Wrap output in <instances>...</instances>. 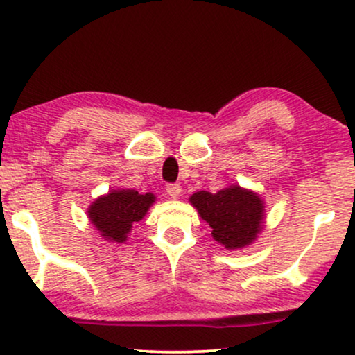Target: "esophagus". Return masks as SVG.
<instances>
[{
    "label": "esophagus",
    "instance_id": "esophagus-1",
    "mask_svg": "<svg viewBox=\"0 0 355 355\" xmlns=\"http://www.w3.org/2000/svg\"><path fill=\"white\" fill-rule=\"evenodd\" d=\"M181 184H168L166 186V192L169 193V197L171 198H178L181 196Z\"/></svg>",
    "mask_w": 355,
    "mask_h": 355
}]
</instances>
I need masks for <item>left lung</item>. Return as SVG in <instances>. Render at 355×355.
<instances>
[{
	"label": "left lung",
	"mask_w": 355,
	"mask_h": 355,
	"mask_svg": "<svg viewBox=\"0 0 355 355\" xmlns=\"http://www.w3.org/2000/svg\"><path fill=\"white\" fill-rule=\"evenodd\" d=\"M191 203L210 225L215 241L226 249L252 244L261 230L263 203L259 196L239 186L216 193L200 191L191 197Z\"/></svg>",
	"instance_id": "1"
}]
</instances>
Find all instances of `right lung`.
I'll use <instances>...</instances> for the list:
<instances>
[{
  "instance_id": "obj_1",
  "label": "right lung",
  "mask_w": 355,
  "mask_h": 355,
  "mask_svg": "<svg viewBox=\"0 0 355 355\" xmlns=\"http://www.w3.org/2000/svg\"><path fill=\"white\" fill-rule=\"evenodd\" d=\"M155 202L153 193L113 191L90 205L89 216L108 241L124 242L135 221H140Z\"/></svg>"
}]
</instances>
